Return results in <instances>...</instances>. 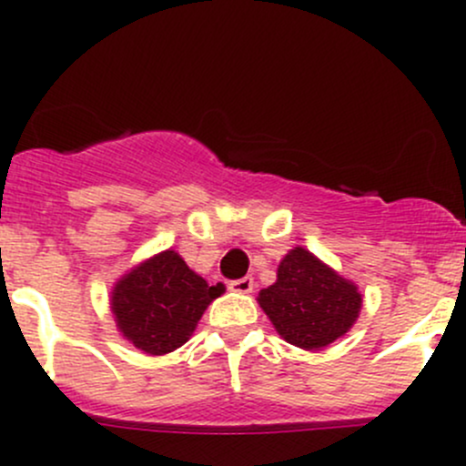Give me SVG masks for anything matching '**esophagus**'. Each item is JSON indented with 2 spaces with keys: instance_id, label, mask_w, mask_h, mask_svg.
Here are the masks:
<instances>
[{
  "instance_id": "obj_1",
  "label": "esophagus",
  "mask_w": 466,
  "mask_h": 466,
  "mask_svg": "<svg viewBox=\"0 0 466 466\" xmlns=\"http://www.w3.org/2000/svg\"><path fill=\"white\" fill-rule=\"evenodd\" d=\"M229 291L234 293H249L251 289H254V278L251 276H245V278H238V280H229Z\"/></svg>"
}]
</instances>
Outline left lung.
I'll use <instances>...</instances> for the list:
<instances>
[{
    "label": "left lung",
    "instance_id": "8db88e82",
    "mask_svg": "<svg viewBox=\"0 0 466 466\" xmlns=\"http://www.w3.org/2000/svg\"><path fill=\"white\" fill-rule=\"evenodd\" d=\"M258 304L289 344L313 350L349 333L361 293L311 251L296 248L278 265L274 285L258 293Z\"/></svg>",
    "mask_w": 466,
    "mask_h": 466
}]
</instances>
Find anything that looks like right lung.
Listing matches in <instances>:
<instances>
[{"label":"right lung","mask_w":466,"mask_h":466,"mask_svg":"<svg viewBox=\"0 0 466 466\" xmlns=\"http://www.w3.org/2000/svg\"><path fill=\"white\" fill-rule=\"evenodd\" d=\"M179 254L166 249L127 274L111 296L120 333L148 355H166L190 339L203 311L221 296Z\"/></svg>","instance_id":"right-lung-1"}]
</instances>
